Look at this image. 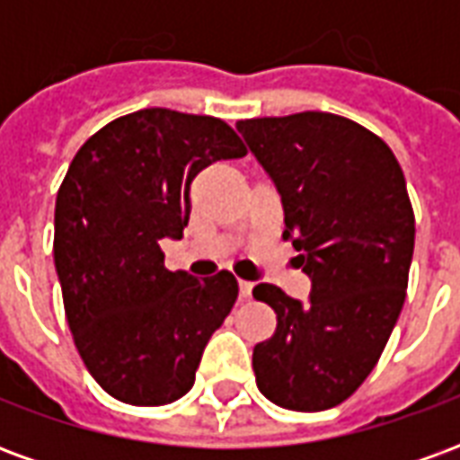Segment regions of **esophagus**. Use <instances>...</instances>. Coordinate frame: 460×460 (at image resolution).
I'll return each mask as SVG.
<instances>
[{
	"label": "esophagus",
	"mask_w": 460,
	"mask_h": 460,
	"mask_svg": "<svg viewBox=\"0 0 460 460\" xmlns=\"http://www.w3.org/2000/svg\"><path fill=\"white\" fill-rule=\"evenodd\" d=\"M251 290H253V283H249V280H239V296H241V300H249L251 298Z\"/></svg>",
	"instance_id": "esophagus-1"
}]
</instances>
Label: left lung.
<instances>
[{"label":"left lung","mask_w":460,"mask_h":460,"mask_svg":"<svg viewBox=\"0 0 460 460\" xmlns=\"http://www.w3.org/2000/svg\"><path fill=\"white\" fill-rule=\"evenodd\" d=\"M283 201L310 300L259 283L276 332L253 347L261 394L293 411L352 396L379 362L402 313L414 256L404 172L382 137L342 115L305 111L236 122Z\"/></svg>","instance_id":"obj_1"}]
</instances>
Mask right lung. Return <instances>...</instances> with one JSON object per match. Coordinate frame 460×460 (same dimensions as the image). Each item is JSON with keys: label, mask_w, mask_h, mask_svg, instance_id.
Wrapping results in <instances>:
<instances>
[{"label": "right lung", "mask_w": 460, "mask_h": 460, "mask_svg": "<svg viewBox=\"0 0 460 460\" xmlns=\"http://www.w3.org/2000/svg\"><path fill=\"white\" fill-rule=\"evenodd\" d=\"M211 115L145 108L91 135L56 194L54 263L75 349L98 385L132 406L177 402L229 315V270L191 279L164 269L162 239H181L191 180L243 157Z\"/></svg>", "instance_id": "1"}]
</instances>
